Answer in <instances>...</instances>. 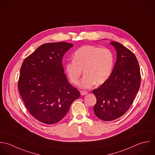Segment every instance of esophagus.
<instances>
[{
  "instance_id": "esophagus-1",
  "label": "esophagus",
  "mask_w": 155,
  "mask_h": 155,
  "mask_svg": "<svg viewBox=\"0 0 155 155\" xmlns=\"http://www.w3.org/2000/svg\"><path fill=\"white\" fill-rule=\"evenodd\" d=\"M87 94H88V92H86V91H80V94H81V95H87Z\"/></svg>"
}]
</instances>
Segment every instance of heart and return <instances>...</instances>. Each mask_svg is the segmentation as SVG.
Instances as JSON below:
<instances>
[{
    "instance_id": "b5f03b06",
    "label": "heart",
    "mask_w": 155,
    "mask_h": 155,
    "mask_svg": "<svg viewBox=\"0 0 155 155\" xmlns=\"http://www.w3.org/2000/svg\"><path fill=\"white\" fill-rule=\"evenodd\" d=\"M72 58L65 65L66 74L73 84H77L83 71L84 76L80 84L83 89L91 88L95 83L103 84L112 73L114 56L107 48L83 46L74 53Z\"/></svg>"
}]
</instances>
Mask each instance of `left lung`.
I'll return each mask as SVG.
<instances>
[{
    "instance_id": "8db88e82",
    "label": "left lung",
    "mask_w": 155,
    "mask_h": 155,
    "mask_svg": "<svg viewBox=\"0 0 155 155\" xmlns=\"http://www.w3.org/2000/svg\"><path fill=\"white\" fill-rule=\"evenodd\" d=\"M110 43L117 51L114 69L109 78L92 91L97 98L94 113L106 121L121 117L129 110L141 84L140 69L135 54L118 42Z\"/></svg>"
}]
</instances>
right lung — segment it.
<instances>
[{
    "label": "right lung",
    "instance_id": "right-lung-1",
    "mask_svg": "<svg viewBox=\"0 0 155 155\" xmlns=\"http://www.w3.org/2000/svg\"><path fill=\"white\" fill-rule=\"evenodd\" d=\"M73 44L48 43L40 46L23 61L18 89L29 113L38 121L53 124L60 121L80 92L68 81L63 55Z\"/></svg>",
    "mask_w": 155,
    "mask_h": 155
}]
</instances>
